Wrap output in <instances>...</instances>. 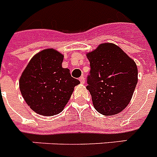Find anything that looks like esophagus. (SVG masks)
I'll return each instance as SVG.
<instances>
[{"label": "esophagus", "mask_w": 157, "mask_h": 157, "mask_svg": "<svg viewBox=\"0 0 157 157\" xmlns=\"http://www.w3.org/2000/svg\"><path fill=\"white\" fill-rule=\"evenodd\" d=\"M79 81H81V84H85V77H84V76H81V77L79 78Z\"/></svg>", "instance_id": "obj_1"}]
</instances>
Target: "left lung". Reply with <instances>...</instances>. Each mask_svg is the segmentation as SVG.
Masks as SVG:
<instances>
[{
  "label": "left lung",
  "instance_id": "1",
  "mask_svg": "<svg viewBox=\"0 0 157 157\" xmlns=\"http://www.w3.org/2000/svg\"><path fill=\"white\" fill-rule=\"evenodd\" d=\"M90 72L87 90L94 108L104 115H115L129 104L138 81L136 63L118 46L101 44L87 55Z\"/></svg>",
  "mask_w": 157,
  "mask_h": 157
}]
</instances>
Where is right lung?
I'll return each mask as SVG.
<instances>
[{
    "instance_id": "right-lung-1",
    "label": "right lung",
    "mask_w": 157,
    "mask_h": 157,
    "mask_svg": "<svg viewBox=\"0 0 157 157\" xmlns=\"http://www.w3.org/2000/svg\"><path fill=\"white\" fill-rule=\"evenodd\" d=\"M63 56L54 49L43 50L33 57L22 72L19 86L25 102L37 114H59L80 84L69 70L62 67Z\"/></svg>"
}]
</instances>
